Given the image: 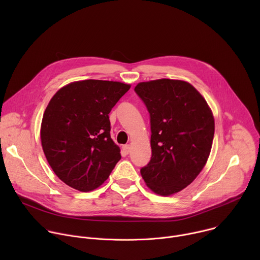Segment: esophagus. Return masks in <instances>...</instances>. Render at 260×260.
Masks as SVG:
<instances>
[{"instance_id":"1","label":"esophagus","mask_w":260,"mask_h":260,"mask_svg":"<svg viewBox=\"0 0 260 260\" xmlns=\"http://www.w3.org/2000/svg\"><path fill=\"white\" fill-rule=\"evenodd\" d=\"M122 149H123V151H124L125 154H128V153H129V150H131V146H129V145H124V146L122 147Z\"/></svg>"}]
</instances>
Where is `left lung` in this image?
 Returning a JSON list of instances; mask_svg holds the SVG:
<instances>
[{"label": "left lung", "instance_id": "obj_1", "mask_svg": "<svg viewBox=\"0 0 260 260\" xmlns=\"http://www.w3.org/2000/svg\"><path fill=\"white\" fill-rule=\"evenodd\" d=\"M150 114L152 156L141 175L160 196L181 191L198 177L211 152L215 122L203 95L188 82L158 79L135 87Z\"/></svg>", "mask_w": 260, "mask_h": 260}]
</instances>
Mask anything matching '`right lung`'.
Segmentation results:
<instances>
[{"label":"right lung","instance_id":"1","mask_svg":"<svg viewBox=\"0 0 260 260\" xmlns=\"http://www.w3.org/2000/svg\"><path fill=\"white\" fill-rule=\"evenodd\" d=\"M129 88L89 79L61 87L50 100L41 123L42 148L55 175L72 188H98L120 160L109 113Z\"/></svg>","mask_w":260,"mask_h":260}]
</instances>
